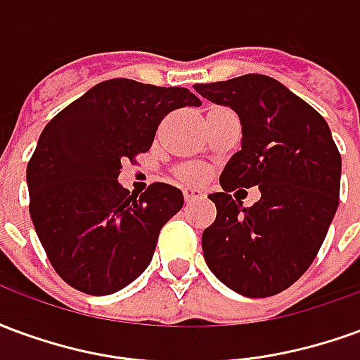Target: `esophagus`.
Returning <instances> with one entry per match:
<instances>
[{
	"label": "esophagus",
	"mask_w": 360,
	"mask_h": 360,
	"mask_svg": "<svg viewBox=\"0 0 360 360\" xmlns=\"http://www.w3.org/2000/svg\"><path fill=\"white\" fill-rule=\"evenodd\" d=\"M183 196H185V202L191 204L204 198V193L202 191H198V188H185V191H183Z\"/></svg>",
	"instance_id": "obj_1"
}]
</instances>
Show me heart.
<instances>
[{
    "mask_svg": "<svg viewBox=\"0 0 360 360\" xmlns=\"http://www.w3.org/2000/svg\"><path fill=\"white\" fill-rule=\"evenodd\" d=\"M179 177L187 183H200L206 177V172L198 165H183L179 169Z\"/></svg>",
    "mask_w": 360,
    "mask_h": 360,
    "instance_id": "obj_1",
    "label": "heart"
}]
</instances>
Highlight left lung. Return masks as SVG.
I'll return each instance as SVG.
<instances>
[{"mask_svg":"<svg viewBox=\"0 0 360 360\" xmlns=\"http://www.w3.org/2000/svg\"><path fill=\"white\" fill-rule=\"evenodd\" d=\"M241 121V150L210 195L216 219L202 233L212 274L235 293L260 299L293 285L312 260L340 204L341 156L314 108L266 75L195 84ZM258 186L261 200L243 209L229 193Z\"/></svg>","mask_w":360,"mask_h":360,"instance_id":"left-lung-1","label":"left lung"}]
</instances>
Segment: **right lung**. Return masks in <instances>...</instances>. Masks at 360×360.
Segmentation results:
<instances>
[{"label":"right lung","mask_w":360,"mask_h":360,"mask_svg":"<svg viewBox=\"0 0 360 360\" xmlns=\"http://www.w3.org/2000/svg\"><path fill=\"white\" fill-rule=\"evenodd\" d=\"M200 100L187 89L111 79L46 125L27 167L30 218L51 266L75 289L111 295L146 270L179 188L142 195L119 183L121 162L148 152L162 119Z\"/></svg>","instance_id":"right-lung-1"}]
</instances>
